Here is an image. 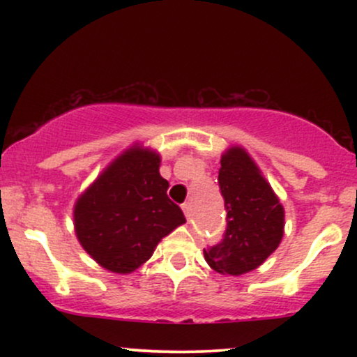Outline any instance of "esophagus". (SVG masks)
<instances>
[{
	"mask_svg": "<svg viewBox=\"0 0 357 357\" xmlns=\"http://www.w3.org/2000/svg\"><path fill=\"white\" fill-rule=\"evenodd\" d=\"M183 211H184V216H186V218L188 220H190L191 218V203H184L183 204Z\"/></svg>",
	"mask_w": 357,
	"mask_h": 357,
	"instance_id": "34e87169",
	"label": "esophagus"
}]
</instances>
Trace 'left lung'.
<instances>
[{
    "label": "left lung",
    "instance_id": "8db88e82",
    "mask_svg": "<svg viewBox=\"0 0 357 357\" xmlns=\"http://www.w3.org/2000/svg\"><path fill=\"white\" fill-rule=\"evenodd\" d=\"M218 184L227 228L218 243L204 250V258L223 275H241L275 252L284 236V208L241 147L221 158Z\"/></svg>",
    "mask_w": 357,
    "mask_h": 357
}]
</instances>
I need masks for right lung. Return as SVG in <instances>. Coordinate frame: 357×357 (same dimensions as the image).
Here are the masks:
<instances>
[{
	"mask_svg": "<svg viewBox=\"0 0 357 357\" xmlns=\"http://www.w3.org/2000/svg\"><path fill=\"white\" fill-rule=\"evenodd\" d=\"M159 155L132 147L80 196L73 211L77 238L97 264L130 273L153 255L162 236L183 225L181 208L167 196Z\"/></svg>",
	"mask_w": 357,
	"mask_h": 357,
	"instance_id": "1",
	"label": "right lung"
}]
</instances>
